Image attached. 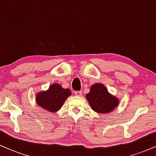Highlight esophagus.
Returning <instances> with one entry per match:
<instances>
[{
  "label": "esophagus",
  "instance_id": "esophagus-1",
  "mask_svg": "<svg viewBox=\"0 0 156 156\" xmlns=\"http://www.w3.org/2000/svg\"><path fill=\"white\" fill-rule=\"evenodd\" d=\"M74 94H76V96H80L82 94V92L81 91H76V92H74Z\"/></svg>",
  "mask_w": 156,
  "mask_h": 156
}]
</instances>
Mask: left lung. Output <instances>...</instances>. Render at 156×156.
<instances>
[{
  "label": "left lung",
  "mask_w": 156,
  "mask_h": 156,
  "mask_svg": "<svg viewBox=\"0 0 156 156\" xmlns=\"http://www.w3.org/2000/svg\"><path fill=\"white\" fill-rule=\"evenodd\" d=\"M86 98L93 110L100 114H107L112 112L119 103L117 98L111 95L106 88L101 83L92 85Z\"/></svg>",
  "instance_id": "obj_1"
}]
</instances>
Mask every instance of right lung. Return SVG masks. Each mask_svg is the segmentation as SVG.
<instances>
[{"label": "right lung", "mask_w": 156, "mask_h": 156, "mask_svg": "<svg viewBox=\"0 0 156 156\" xmlns=\"http://www.w3.org/2000/svg\"><path fill=\"white\" fill-rule=\"evenodd\" d=\"M71 95L68 89H63L61 85L54 83L46 92H39L37 95V104L51 112L58 111L63 105L66 99Z\"/></svg>", "instance_id": "add662e5"}]
</instances>
